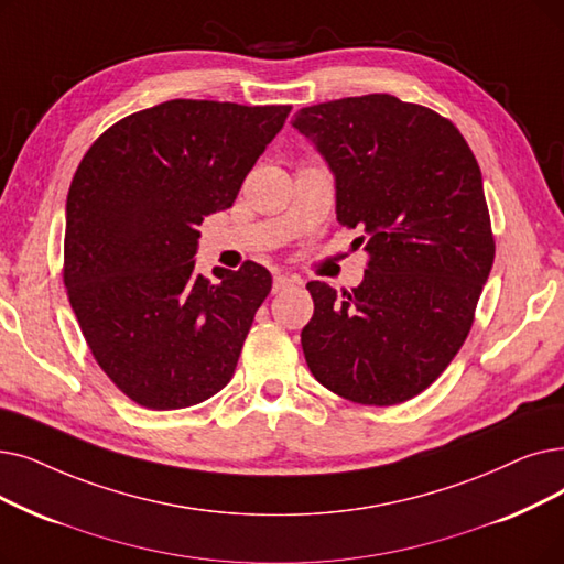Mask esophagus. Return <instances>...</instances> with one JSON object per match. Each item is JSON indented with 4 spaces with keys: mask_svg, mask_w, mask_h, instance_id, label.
<instances>
[{
    "mask_svg": "<svg viewBox=\"0 0 564 564\" xmlns=\"http://www.w3.org/2000/svg\"><path fill=\"white\" fill-rule=\"evenodd\" d=\"M295 285V279H290V276H274V292H281V290H288V288H292Z\"/></svg>",
    "mask_w": 564,
    "mask_h": 564,
    "instance_id": "esophagus-1",
    "label": "esophagus"
}]
</instances>
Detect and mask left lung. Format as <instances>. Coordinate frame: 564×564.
I'll use <instances>...</instances> for the list:
<instances>
[{"mask_svg":"<svg viewBox=\"0 0 564 564\" xmlns=\"http://www.w3.org/2000/svg\"><path fill=\"white\" fill-rule=\"evenodd\" d=\"M327 161L336 218L359 228L364 283H306L302 348L313 378L361 405H397L460 350L496 241L481 170L449 119L391 94L302 108L292 119Z\"/></svg>","mask_w":564,"mask_h":564,"instance_id":"1","label":"left lung"}]
</instances>
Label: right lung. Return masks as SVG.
Segmentation results:
<instances>
[{
  "instance_id": "obj_1",
  "label": "right lung",
  "mask_w": 564,
  "mask_h": 564,
  "mask_svg": "<svg viewBox=\"0 0 564 564\" xmlns=\"http://www.w3.org/2000/svg\"><path fill=\"white\" fill-rule=\"evenodd\" d=\"M290 106L175 99L96 138L66 198L64 285L104 373L150 410L221 391L272 274L195 272L198 226L232 207Z\"/></svg>"
}]
</instances>
